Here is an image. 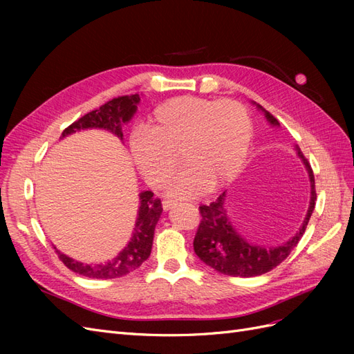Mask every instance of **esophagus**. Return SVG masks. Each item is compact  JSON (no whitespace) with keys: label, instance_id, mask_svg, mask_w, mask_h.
<instances>
[{"label":"esophagus","instance_id":"34e87169","mask_svg":"<svg viewBox=\"0 0 354 354\" xmlns=\"http://www.w3.org/2000/svg\"><path fill=\"white\" fill-rule=\"evenodd\" d=\"M177 203V201L176 199H171V198H165L164 201H162V207H164V209H171L173 208L174 205Z\"/></svg>","mask_w":354,"mask_h":354}]
</instances>
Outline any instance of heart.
I'll list each match as a JSON object with an SVG mask.
<instances>
[{
    "label": "heart",
    "mask_w": 354,
    "mask_h": 354,
    "mask_svg": "<svg viewBox=\"0 0 354 354\" xmlns=\"http://www.w3.org/2000/svg\"><path fill=\"white\" fill-rule=\"evenodd\" d=\"M251 140V118L239 102L181 95L158 106L149 128L138 127L131 134L130 147L138 171L153 187L168 183L180 156L186 169L173 192L190 198L236 176Z\"/></svg>",
    "instance_id": "heart-1"
}]
</instances>
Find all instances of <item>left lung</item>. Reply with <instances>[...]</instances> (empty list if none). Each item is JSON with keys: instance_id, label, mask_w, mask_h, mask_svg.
Returning <instances> with one entry per match:
<instances>
[{"instance_id": "1", "label": "left lung", "mask_w": 354, "mask_h": 354, "mask_svg": "<svg viewBox=\"0 0 354 354\" xmlns=\"http://www.w3.org/2000/svg\"><path fill=\"white\" fill-rule=\"evenodd\" d=\"M266 116L272 124L277 125V120L272 113L266 111ZM298 155L303 158L308 171L310 183H312V199H310V207L303 227L299 229L295 236L286 243L269 250L243 241L230 226L226 209H224V194L226 192H223L214 202L199 207L202 218L194 241V250L201 261L221 274L252 277L273 270L274 267L286 260V257L291 254L304 234L316 205L313 169L307 164V159H304L301 152L298 151Z\"/></svg>"}]
</instances>
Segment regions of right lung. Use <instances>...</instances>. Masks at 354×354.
<instances>
[{"instance_id": "obj_1", "label": "right lung", "mask_w": 354, "mask_h": 354, "mask_svg": "<svg viewBox=\"0 0 354 354\" xmlns=\"http://www.w3.org/2000/svg\"><path fill=\"white\" fill-rule=\"evenodd\" d=\"M140 102L138 94L118 95V97L106 102L99 109H94L87 115L81 116L80 120L72 122L62 133V137L72 134L75 131L85 130V128H104L115 136L122 138V125L130 121L137 109V103ZM162 214V203L159 198L153 196V192L147 190L140 194V208L133 236L125 248L120 252L116 259L104 264H82L69 259L68 255L56 250L60 261L68 269L91 279H115L138 269L151 255L155 226Z\"/></svg>"}]
</instances>
